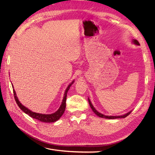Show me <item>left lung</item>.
I'll use <instances>...</instances> for the list:
<instances>
[{"label": "left lung", "instance_id": "obj_1", "mask_svg": "<svg viewBox=\"0 0 155 155\" xmlns=\"http://www.w3.org/2000/svg\"><path fill=\"white\" fill-rule=\"evenodd\" d=\"M133 43L134 44L136 45H138V46L140 45V43L138 42L136 39H133ZM88 99L89 105H90V106H91V109H92L93 112L96 115H97L99 117H101V118H105V119H118V118H125L126 117H127V116H129V115L130 114H131V112H132V110H131V111H129V112L125 114H124V115L118 116H105V115L102 114H101V113H100V112H99L98 111H97V110L94 108V107L93 106V105L92 104L91 101H90V99H89L88 98Z\"/></svg>", "mask_w": 155, "mask_h": 155}]
</instances>
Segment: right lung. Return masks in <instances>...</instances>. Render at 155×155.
Listing matches in <instances>:
<instances>
[{
  "label": "right lung",
  "mask_w": 155,
  "mask_h": 155,
  "mask_svg": "<svg viewBox=\"0 0 155 155\" xmlns=\"http://www.w3.org/2000/svg\"><path fill=\"white\" fill-rule=\"evenodd\" d=\"M74 82V80L73 82L68 85L67 87L66 91L64 92V97L63 99L61 102V104L60 105V108L58 109V110H56L55 112L51 114H39V113H36L34 112L29 109H28L27 107H26L19 101L18 97L16 96V93L14 91V89H13V92H14V98L15 100L16 103L18 105L19 107L24 112H25L26 114H28L30 117L36 119L37 120H39L41 122H45V123H54V122L58 120L61 116L63 114V113L64 112L65 108H66V100H67V92L68 90L70 89V87L71 85ZM13 87V85H12ZM14 88V87H13Z\"/></svg>",
  "instance_id": "obj_1"
}]
</instances>
